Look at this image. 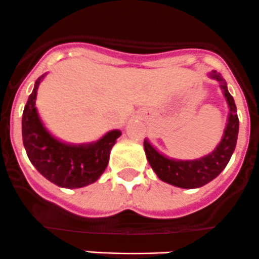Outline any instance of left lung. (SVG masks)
I'll list each match as a JSON object with an SVG mask.
<instances>
[{
	"mask_svg": "<svg viewBox=\"0 0 259 259\" xmlns=\"http://www.w3.org/2000/svg\"><path fill=\"white\" fill-rule=\"evenodd\" d=\"M209 76L219 81L223 94L227 99L228 108H229V116H228L224 135L215 150L209 155L196 158V160H175V158L166 157L162 153L158 152L147 140L143 142L146 157L158 179L178 188H201L214 180L228 165L237 145L239 119H238L234 99L228 92L227 83L223 79L222 74L213 70L209 73Z\"/></svg>",
	"mask_w": 259,
	"mask_h": 259,
	"instance_id": "8db88e82",
	"label": "left lung"
}]
</instances>
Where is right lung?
<instances>
[{"instance_id":"obj_1","label":"right lung","mask_w":259,"mask_h":259,"mask_svg":"<svg viewBox=\"0 0 259 259\" xmlns=\"http://www.w3.org/2000/svg\"><path fill=\"white\" fill-rule=\"evenodd\" d=\"M45 75L36 80L22 113V141L27 157L44 178L60 188L91 185L106 170L112 147L122 132L109 131L101 140L83 145H70L54 137L45 128L35 107L37 88Z\"/></svg>"}]
</instances>
